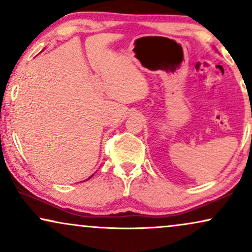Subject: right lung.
Returning a JSON list of instances; mask_svg holds the SVG:
<instances>
[{
  "mask_svg": "<svg viewBox=\"0 0 252 252\" xmlns=\"http://www.w3.org/2000/svg\"><path fill=\"white\" fill-rule=\"evenodd\" d=\"M93 176H94V174H92V176H91V177H89V178H88V179H91V178H92V177H93ZM88 179H87V180H88Z\"/></svg>",
  "mask_w": 252,
  "mask_h": 252,
  "instance_id": "add662e5",
  "label": "right lung"
}]
</instances>
